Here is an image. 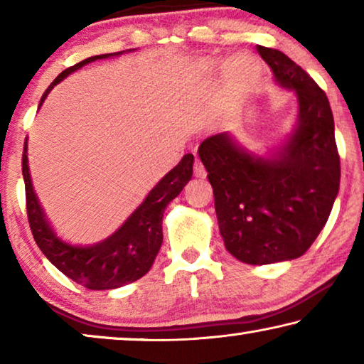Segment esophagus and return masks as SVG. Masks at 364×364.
Segmentation results:
<instances>
[{"mask_svg":"<svg viewBox=\"0 0 364 364\" xmlns=\"http://www.w3.org/2000/svg\"><path fill=\"white\" fill-rule=\"evenodd\" d=\"M194 175L197 178H205L207 176V170H205L204 165H202L199 159H196V162H194Z\"/></svg>","mask_w":364,"mask_h":364,"instance_id":"obj_1","label":"esophagus"}]
</instances>
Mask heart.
<instances>
[{
    "mask_svg": "<svg viewBox=\"0 0 364 364\" xmlns=\"http://www.w3.org/2000/svg\"><path fill=\"white\" fill-rule=\"evenodd\" d=\"M223 64L221 59H205L204 65L207 69H218ZM223 73L226 85L231 90L236 91H245L254 86L262 75V67L260 63L247 53L234 54L223 65Z\"/></svg>",
    "mask_w": 364,
    "mask_h": 364,
    "instance_id": "heart-1",
    "label": "heart"
}]
</instances>
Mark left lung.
<instances>
[{
  "instance_id": "1",
  "label": "left lung",
  "mask_w": 364,
  "mask_h": 364,
  "mask_svg": "<svg viewBox=\"0 0 364 364\" xmlns=\"http://www.w3.org/2000/svg\"><path fill=\"white\" fill-rule=\"evenodd\" d=\"M257 51L276 83L297 96L292 133L263 156L228 132L202 141L197 152L213 188L226 250L239 262L269 264L299 258L315 242L338 193L341 159L324 91L284 53Z\"/></svg>"
}]
</instances>
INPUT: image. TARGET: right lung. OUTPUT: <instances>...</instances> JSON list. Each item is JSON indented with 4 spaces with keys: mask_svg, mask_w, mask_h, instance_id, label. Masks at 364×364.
<instances>
[{
    "mask_svg": "<svg viewBox=\"0 0 364 364\" xmlns=\"http://www.w3.org/2000/svg\"><path fill=\"white\" fill-rule=\"evenodd\" d=\"M130 51H134V49L91 56L65 69L48 86L45 95L41 96L38 109L43 106L49 91L69 77L72 72L82 69L83 65L95 63L97 59L117 58ZM193 164L194 156L186 154L180 160V164L171 168L151 189V193L146 196V199L141 202L136 210L109 237L96 244L77 245L60 239L48 223L38 197L33 191L32 178H30L26 139L22 156V175L26 181L28 223L36 245L60 273L91 291H109V289H117L138 281L151 269L154 260H156L164 241V212L189 183L193 176Z\"/></svg>",
    "mask_w": 364,
    "mask_h": 364,
    "instance_id": "1",
    "label": "right lung"
}]
</instances>
